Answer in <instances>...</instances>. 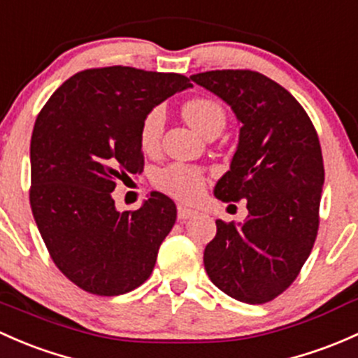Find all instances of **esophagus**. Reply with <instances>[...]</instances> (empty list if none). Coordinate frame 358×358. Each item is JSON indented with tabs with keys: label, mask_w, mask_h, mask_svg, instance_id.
<instances>
[{
	"label": "esophagus",
	"mask_w": 358,
	"mask_h": 358,
	"mask_svg": "<svg viewBox=\"0 0 358 358\" xmlns=\"http://www.w3.org/2000/svg\"><path fill=\"white\" fill-rule=\"evenodd\" d=\"M195 210L194 209H190V208H187V206H182L180 204L178 206V220L182 221V220H189V217H192V216H195Z\"/></svg>",
	"instance_id": "1"
}]
</instances>
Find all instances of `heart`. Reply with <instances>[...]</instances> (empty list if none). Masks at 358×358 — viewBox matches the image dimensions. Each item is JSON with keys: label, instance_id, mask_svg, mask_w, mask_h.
<instances>
[{"label": "heart", "instance_id": "obj_1", "mask_svg": "<svg viewBox=\"0 0 358 358\" xmlns=\"http://www.w3.org/2000/svg\"><path fill=\"white\" fill-rule=\"evenodd\" d=\"M182 113L192 129L204 137L210 131H221L227 123V113H224L223 106L214 99H208V97H195V99L187 101L183 104ZM164 122H166V115L161 106L148 111V115L142 118L141 134H138L142 149L150 152L159 145ZM157 185L175 197L192 201V199L201 195L202 189H204V178H202L199 169L183 166V164H173L157 175Z\"/></svg>", "mask_w": 358, "mask_h": 358}]
</instances>
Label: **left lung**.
Returning <instances> with one entry per match:
<instances>
[{
	"mask_svg": "<svg viewBox=\"0 0 358 358\" xmlns=\"http://www.w3.org/2000/svg\"><path fill=\"white\" fill-rule=\"evenodd\" d=\"M190 78L238 120V145L214 195L248 209L243 223L216 220L204 268L231 299L266 303L295 281L314 247L324 183L317 134L299 101L266 75L214 70Z\"/></svg>",
	"mask_w": 358,
	"mask_h": 358,
	"instance_id": "8db88e82",
	"label": "left lung"
}]
</instances>
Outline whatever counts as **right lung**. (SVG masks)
<instances>
[{
  "label": "right lung",
  "mask_w": 358,
  "mask_h": 358,
  "mask_svg": "<svg viewBox=\"0 0 358 358\" xmlns=\"http://www.w3.org/2000/svg\"><path fill=\"white\" fill-rule=\"evenodd\" d=\"M192 87L180 73L108 66L75 73L39 113L30 141V208L58 269L94 295H122L152 273L176 221L168 195L150 192L120 213L116 182L144 164L148 111Z\"/></svg>",
  "instance_id": "add662e5"
}]
</instances>
